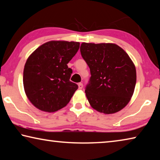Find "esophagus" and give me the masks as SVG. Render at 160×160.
<instances>
[{"label":"esophagus","mask_w":160,"mask_h":160,"mask_svg":"<svg viewBox=\"0 0 160 160\" xmlns=\"http://www.w3.org/2000/svg\"><path fill=\"white\" fill-rule=\"evenodd\" d=\"M82 88H83V85H82V83H79L78 84V88L80 89V90H81V89H82Z\"/></svg>","instance_id":"esophagus-1"}]
</instances>
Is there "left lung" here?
Instances as JSON below:
<instances>
[{
	"label": "left lung",
	"mask_w": 160,
	"mask_h": 160,
	"mask_svg": "<svg viewBox=\"0 0 160 160\" xmlns=\"http://www.w3.org/2000/svg\"><path fill=\"white\" fill-rule=\"evenodd\" d=\"M80 53L90 70L85 94L91 107L106 114L123 109L136 83V70L129 56L110 43H82Z\"/></svg>",
	"instance_id": "obj_1"
}]
</instances>
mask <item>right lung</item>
I'll use <instances>...</instances> for the list:
<instances>
[{"instance_id":"obj_1","label":"right lung","mask_w":160,"mask_h":160,"mask_svg":"<svg viewBox=\"0 0 160 160\" xmlns=\"http://www.w3.org/2000/svg\"><path fill=\"white\" fill-rule=\"evenodd\" d=\"M79 48V42L51 41L29 56L24 68L23 85L35 107L54 112L68 104L78 86L70 81L72 70L67 64Z\"/></svg>"}]
</instances>
